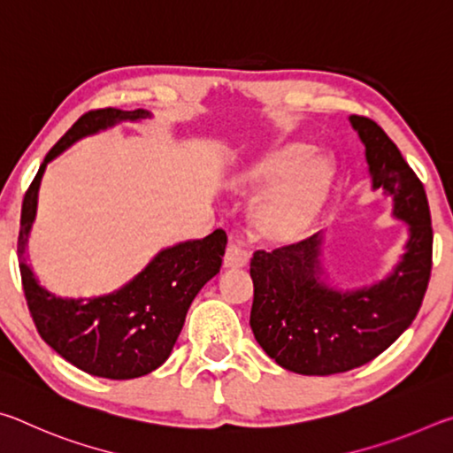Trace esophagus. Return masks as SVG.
I'll list each match as a JSON object with an SVG mask.
<instances>
[{
    "mask_svg": "<svg viewBox=\"0 0 453 453\" xmlns=\"http://www.w3.org/2000/svg\"><path fill=\"white\" fill-rule=\"evenodd\" d=\"M250 264V251L240 248V245L232 243L224 256V267L227 270H240V267H245Z\"/></svg>",
    "mask_w": 453,
    "mask_h": 453,
    "instance_id": "obj_1",
    "label": "esophagus"
}]
</instances>
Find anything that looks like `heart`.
Instances as JSON below:
<instances>
[{
    "label": "heart",
    "instance_id": "b5f03b06",
    "mask_svg": "<svg viewBox=\"0 0 453 453\" xmlns=\"http://www.w3.org/2000/svg\"><path fill=\"white\" fill-rule=\"evenodd\" d=\"M310 156L308 143H281L229 181L235 196L262 194L250 213L251 229L259 242L297 243L324 213L332 197L335 170L327 157Z\"/></svg>",
    "mask_w": 453,
    "mask_h": 453
}]
</instances>
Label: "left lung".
I'll list each match as a JSON object with an SVG mask.
<instances>
[{
  "mask_svg": "<svg viewBox=\"0 0 453 453\" xmlns=\"http://www.w3.org/2000/svg\"><path fill=\"white\" fill-rule=\"evenodd\" d=\"M349 124L365 145L372 189L392 197L394 218L408 226L403 256L392 273L357 289L327 283L324 235L256 251L250 264L254 305L250 326L283 370L332 375L386 351L416 319L432 273V219L426 189L388 134L364 116Z\"/></svg>",
  "mask_w": 453,
  "mask_h": 453,
  "instance_id": "obj_1",
  "label": "left lung"
}]
</instances>
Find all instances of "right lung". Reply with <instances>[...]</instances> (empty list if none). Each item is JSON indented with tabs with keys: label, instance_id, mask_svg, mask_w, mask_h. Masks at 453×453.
<instances>
[{
	"label": "right lung",
	"instance_id": "obj_1",
	"mask_svg": "<svg viewBox=\"0 0 453 453\" xmlns=\"http://www.w3.org/2000/svg\"><path fill=\"white\" fill-rule=\"evenodd\" d=\"M151 118L150 111L116 107L81 116L53 145L21 205L18 256L29 313L42 340L72 365L107 380H134L157 370L175 346L186 313L197 291L219 272L226 254L224 229L165 248L111 294L97 297H61L45 289L26 262L27 237L37 211V191L45 165L86 135L119 121Z\"/></svg>",
	"mask_w": 453,
	"mask_h": 453
}]
</instances>
